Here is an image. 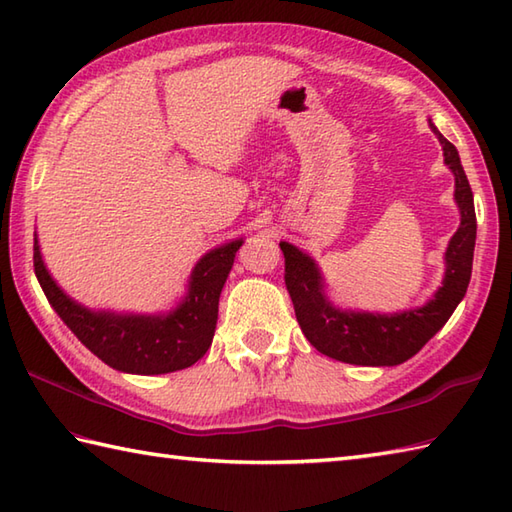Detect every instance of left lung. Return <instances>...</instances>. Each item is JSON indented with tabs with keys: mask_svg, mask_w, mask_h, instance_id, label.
<instances>
[{
	"mask_svg": "<svg viewBox=\"0 0 512 512\" xmlns=\"http://www.w3.org/2000/svg\"><path fill=\"white\" fill-rule=\"evenodd\" d=\"M429 127L440 140L444 165L455 178L453 198L460 211V226L444 253L442 286L424 306L394 314L334 306L319 264L295 244L279 242L286 257V288L301 330L321 354L334 361L369 367H391L409 361L442 330L469 288L477 233L473 191L458 149L438 132L431 118Z\"/></svg>",
	"mask_w": 512,
	"mask_h": 512,
	"instance_id": "obj_1",
	"label": "left lung"
}]
</instances>
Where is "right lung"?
<instances>
[{
  "label": "right lung",
  "instance_id": "obj_1",
  "mask_svg": "<svg viewBox=\"0 0 512 512\" xmlns=\"http://www.w3.org/2000/svg\"><path fill=\"white\" fill-rule=\"evenodd\" d=\"M242 244L239 237L204 253L191 270L184 297L158 314L92 310L74 301L43 264L37 233L35 275L54 312L94 356L118 372L156 376L191 367L211 347L222 288Z\"/></svg>",
  "mask_w": 512,
  "mask_h": 512
}]
</instances>
